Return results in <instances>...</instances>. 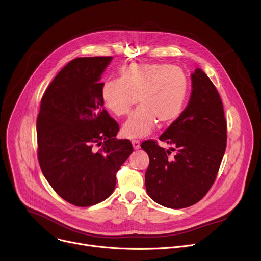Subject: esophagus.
<instances>
[{"label": "esophagus", "instance_id": "esophagus-1", "mask_svg": "<svg viewBox=\"0 0 261 261\" xmlns=\"http://www.w3.org/2000/svg\"><path fill=\"white\" fill-rule=\"evenodd\" d=\"M132 145H133L134 150H138V148L140 147V141L137 139H132Z\"/></svg>", "mask_w": 261, "mask_h": 261}]
</instances>
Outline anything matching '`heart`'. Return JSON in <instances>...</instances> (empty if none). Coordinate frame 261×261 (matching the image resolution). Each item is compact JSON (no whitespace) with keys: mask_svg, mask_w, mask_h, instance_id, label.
Here are the masks:
<instances>
[{"mask_svg":"<svg viewBox=\"0 0 261 261\" xmlns=\"http://www.w3.org/2000/svg\"><path fill=\"white\" fill-rule=\"evenodd\" d=\"M188 92L189 83L180 68L132 63L120 69L119 80L102 85L101 98L117 117L127 116L138 100L140 106L125 123L123 133L127 137H141L151 133L157 122H174L181 114Z\"/></svg>","mask_w":261,"mask_h":261,"instance_id":"obj_1","label":"heart"}]
</instances>
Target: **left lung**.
<instances>
[{
	"label": "left lung",
	"instance_id": "8db88e82",
	"mask_svg": "<svg viewBox=\"0 0 261 261\" xmlns=\"http://www.w3.org/2000/svg\"><path fill=\"white\" fill-rule=\"evenodd\" d=\"M192 93L181 115L156 140L141 143L150 157L145 172L146 192L170 208L188 207L201 200L217 177L226 150L227 123L220 95L201 69L191 75Z\"/></svg>",
	"mask_w": 261,
	"mask_h": 261
}]
</instances>
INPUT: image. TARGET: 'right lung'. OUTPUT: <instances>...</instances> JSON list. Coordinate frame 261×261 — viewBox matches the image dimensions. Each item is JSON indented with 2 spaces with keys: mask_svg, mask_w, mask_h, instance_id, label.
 Listing matches in <instances>:
<instances>
[{
  "mask_svg": "<svg viewBox=\"0 0 261 261\" xmlns=\"http://www.w3.org/2000/svg\"><path fill=\"white\" fill-rule=\"evenodd\" d=\"M111 59L70 61L45 90L37 118L41 170L57 194L76 206L110 196L133 152L129 139L116 138L120 126L103 107L99 80Z\"/></svg>",
  "mask_w": 261,
  "mask_h": 261,
  "instance_id": "right-lung-1",
  "label": "right lung"
}]
</instances>
